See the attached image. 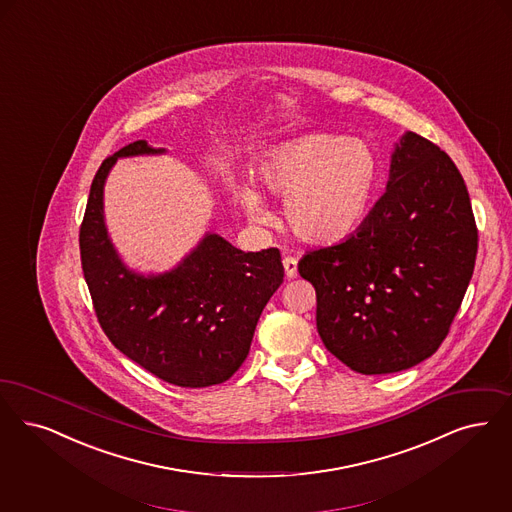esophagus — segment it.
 Wrapping results in <instances>:
<instances>
[{
    "instance_id": "obj_1",
    "label": "esophagus",
    "mask_w": 512,
    "mask_h": 512,
    "mask_svg": "<svg viewBox=\"0 0 512 512\" xmlns=\"http://www.w3.org/2000/svg\"><path fill=\"white\" fill-rule=\"evenodd\" d=\"M284 268H286V276L289 280L297 278V259L295 257H284Z\"/></svg>"
}]
</instances>
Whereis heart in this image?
I'll return each instance as SVG.
<instances>
[{
	"instance_id": "b5f03b06",
	"label": "heart",
	"mask_w": 512,
	"mask_h": 512,
	"mask_svg": "<svg viewBox=\"0 0 512 512\" xmlns=\"http://www.w3.org/2000/svg\"><path fill=\"white\" fill-rule=\"evenodd\" d=\"M257 177L270 194L284 196V219L295 238L329 246L364 223L379 183V160L362 139L310 133L266 152ZM236 198L253 221L270 223L255 184H238Z\"/></svg>"
}]
</instances>
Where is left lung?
Returning <instances> with one entry per match:
<instances>
[{"instance_id":"8db88e82","label":"left lung","mask_w":512,"mask_h":512,"mask_svg":"<svg viewBox=\"0 0 512 512\" xmlns=\"http://www.w3.org/2000/svg\"><path fill=\"white\" fill-rule=\"evenodd\" d=\"M478 230L450 156L404 133L387 192L335 246L308 251L299 274L316 289V328L348 368L381 375L432 356L469 287Z\"/></svg>"}]
</instances>
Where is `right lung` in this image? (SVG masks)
<instances>
[{
	"label": "right lung",
	"mask_w": 512,
	"mask_h": 512,
	"mask_svg": "<svg viewBox=\"0 0 512 512\" xmlns=\"http://www.w3.org/2000/svg\"><path fill=\"white\" fill-rule=\"evenodd\" d=\"M164 152L135 141L99 167L80 228L83 276L114 347L165 383L202 389L225 383L244 364L284 265L276 247L246 253L207 232L169 272L127 268L104 225V183L118 158Z\"/></svg>",
	"instance_id": "add662e5"
}]
</instances>
